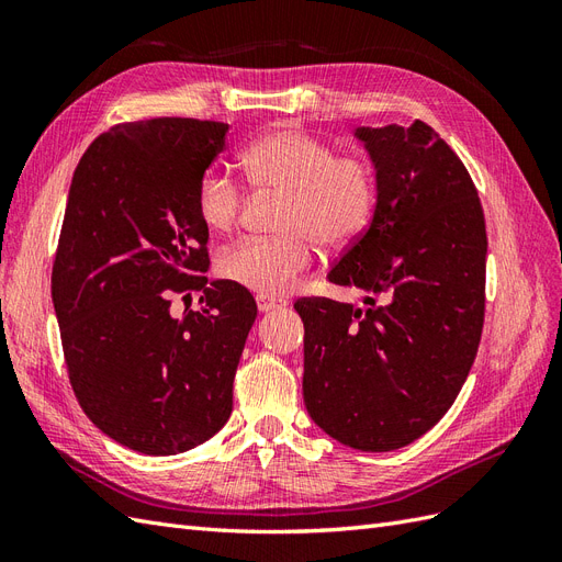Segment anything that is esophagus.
<instances>
[{
    "label": "esophagus",
    "mask_w": 562,
    "mask_h": 562,
    "mask_svg": "<svg viewBox=\"0 0 562 562\" xmlns=\"http://www.w3.org/2000/svg\"><path fill=\"white\" fill-rule=\"evenodd\" d=\"M255 300H258V310H260L262 314L285 307V302H283V300H271V297H265V295H258Z\"/></svg>",
    "instance_id": "esophagus-1"
}]
</instances>
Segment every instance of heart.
<instances>
[{
  "label": "heart",
  "mask_w": 562,
  "mask_h": 562,
  "mask_svg": "<svg viewBox=\"0 0 562 562\" xmlns=\"http://www.w3.org/2000/svg\"><path fill=\"white\" fill-rule=\"evenodd\" d=\"M246 180L260 192L283 194L277 239H244L220 258V274L258 295L291 291L314 260V241L328 250L351 246L368 229L378 201L372 166L337 151L297 128H277L241 155ZM196 215L213 234L234 229L244 206L241 187L220 168L201 173Z\"/></svg>",
  "instance_id": "b5f03b06"
}]
</instances>
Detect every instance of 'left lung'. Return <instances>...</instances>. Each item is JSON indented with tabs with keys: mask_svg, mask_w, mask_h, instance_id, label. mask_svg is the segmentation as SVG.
<instances>
[{
	"mask_svg": "<svg viewBox=\"0 0 562 562\" xmlns=\"http://www.w3.org/2000/svg\"><path fill=\"white\" fill-rule=\"evenodd\" d=\"M375 168L368 229L328 271L370 307L297 300L302 394L342 446L389 452L448 413L479 351L487 236L479 192L450 145L424 122L359 126Z\"/></svg>",
	"mask_w": 562,
	"mask_h": 562,
	"instance_id": "8db88e82",
	"label": "left lung"
}]
</instances>
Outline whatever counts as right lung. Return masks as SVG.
I'll return each instance as SVG.
<instances>
[{"label": "right lung", "instance_id": "obj_1", "mask_svg": "<svg viewBox=\"0 0 562 562\" xmlns=\"http://www.w3.org/2000/svg\"><path fill=\"white\" fill-rule=\"evenodd\" d=\"M227 124L147 119L119 124L75 168L50 297L81 411L143 454L201 446L232 415V384L258 304L209 281V229L196 215L201 173ZM202 307L170 314L173 294Z\"/></svg>", "mask_w": 562, "mask_h": 562}]
</instances>
